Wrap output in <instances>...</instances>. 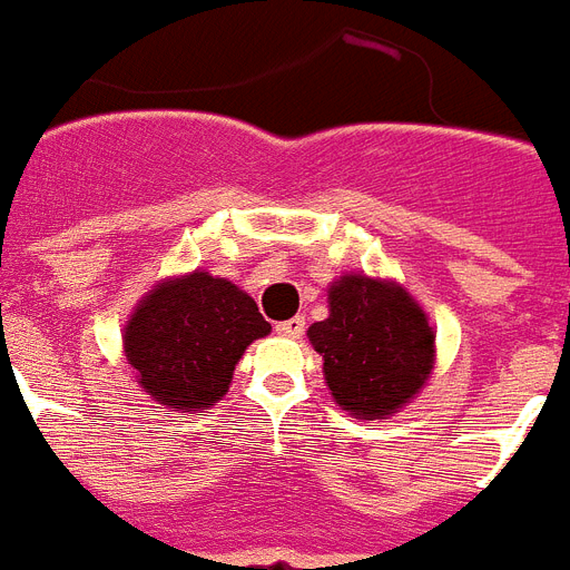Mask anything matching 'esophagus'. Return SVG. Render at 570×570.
<instances>
[{"instance_id": "1", "label": "esophagus", "mask_w": 570, "mask_h": 570, "mask_svg": "<svg viewBox=\"0 0 570 570\" xmlns=\"http://www.w3.org/2000/svg\"><path fill=\"white\" fill-rule=\"evenodd\" d=\"M281 336H286V340H301V333H304V318L295 316V318H286V322H277L275 327Z\"/></svg>"}]
</instances>
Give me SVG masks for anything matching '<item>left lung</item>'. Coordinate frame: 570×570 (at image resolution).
<instances>
[{
	"instance_id": "8db88e82",
	"label": "left lung",
	"mask_w": 570,
	"mask_h": 570,
	"mask_svg": "<svg viewBox=\"0 0 570 570\" xmlns=\"http://www.w3.org/2000/svg\"><path fill=\"white\" fill-rule=\"evenodd\" d=\"M333 401L354 419H390L424 390L436 365V331L392 277L345 272L327 286V318L313 322Z\"/></svg>"
}]
</instances>
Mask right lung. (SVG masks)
I'll return each instance as SVG.
<instances>
[{
  "mask_svg": "<svg viewBox=\"0 0 570 570\" xmlns=\"http://www.w3.org/2000/svg\"><path fill=\"white\" fill-rule=\"evenodd\" d=\"M272 325L254 298L205 269L157 281L125 322V363L173 413H202L228 395L234 368Z\"/></svg>",
  "mask_w": 570,
  "mask_h": 570,
  "instance_id": "obj_1",
  "label": "right lung"
}]
</instances>
